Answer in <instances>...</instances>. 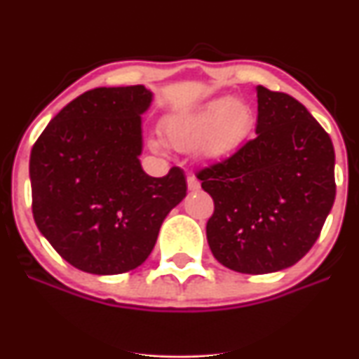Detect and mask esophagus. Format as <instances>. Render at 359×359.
Returning <instances> with one entry per match:
<instances>
[{"instance_id": "obj_1", "label": "esophagus", "mask_w": 359, "mask_h": 359, "mask_svg": "<svg viewBox=\"0 0 359 359\" xmlns=\"http://www.w3.org/2000/svg\"><path fill=\"white\" fill-rule=\"evenodd\" d=\"M187 187H189V191H199L201 182L197 180L196 175H189L187 177Z\"/></svg>"}]
</instances>
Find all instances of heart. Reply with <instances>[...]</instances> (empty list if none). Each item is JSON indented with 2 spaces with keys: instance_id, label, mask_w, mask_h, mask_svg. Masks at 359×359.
<instances>
[{
  "instance_id": "b5f03b06",
  "label": "heart",
  "mask_w": 359,
  "mask_h": 359,
  "mask_svg": "<svg viewBox=\"0 0 359 359\" xmlns=\"http://www.w3.org/2000/svg\"><path fill=\"white\" fill-rule=\"evenodd\" d=\"M253 109L245 101L219 97L165 123V140L180 150L199 145L205 158L219 160L240 148L253 130Z\"/></svg>"
}]
</instances>
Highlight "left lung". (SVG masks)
I'll return each instance as SVG.
<instances>
[{
    "label": "left lung",
    "mask_w": 359,
    "mask_h": 359,
    "mask_svg": "<svg viewBox=\"0 0 359 359\" xmlns=\"http://www.w3.org/2000/svg\"><path fill=\"white\" fill-rule=\"evenodd\" d=\"M257 137L197 174L214 201L209 248L226 269L263 275L312 248L336 197L334 147L297 100L257 88Z\"/></svg>",
    "instance_id": "8db88e82"
}]
</instances>
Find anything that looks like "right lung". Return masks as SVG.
Listing matches in <instances>:
<instances>
[{
	"instance_id": "obj_1",
	"label": "right lung",
	"mask_w": 359,
	"mask_h": 359,
	"mask_svg": "<svg viewBox=\"0 0 359 359\" xmlns=\"http://www.w3.org/2000/svg\"><path fill=\"white\" fill-rule=\"evenodd\" d=\"M145 86L96 88L52 118L32 148V211L65 262L94 275L135 270L148 258L167 214L187 194L179 167L142 168Z\"/></svg>"
}]
</instances>
